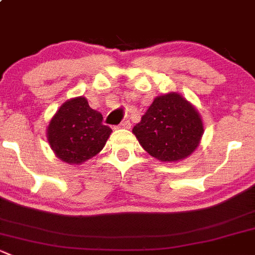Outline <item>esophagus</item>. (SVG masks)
<instances>
[{"label": "esophagus", "instance_id": "1", "mask_svg": "<svg viewBox=\"0 0 255 255\" xmlns=\"http://www.w3.org/2000/svg\"><path fill=\"white\" fill-rule=\"evenodd\" d=\"M116 129H120V128H125V129H128V128H130V122L129 121H125V122H122L121 125L117 126V127H115Z\"/></svg>", "mask_w": 255, "mask_h": 255}]
</instances>
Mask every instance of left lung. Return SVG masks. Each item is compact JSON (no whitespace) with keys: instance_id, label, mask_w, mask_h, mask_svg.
Returning <instances> with one entry per match:
<instances>
[{"instance_id":"left-lung-1","label":"left lung","mask_w":255,"mask_h":255,"mask_svg":"<svg viewBox=\"0 0 255 255\" xmlns=\"http://www.w3.org/2000/svg\"><path fill=\"white\" fill-rule=\"evenodd\" d=\"M132 132L152 157L177 162L191 156L199 146L204 125L193 104L171 92L154 99Z\"/></svg>"}]
</instances>
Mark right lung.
Instances as JSON below:
<instances>
[{"mask_svg":"<svg viewBox=\"0 0 255 255\" xmlns=\"http://www.w3.org/2000/svg\"><path fill=\"white\" fill-rule=\"evenodd\" d=\"M112 129L103 125V115L77 96L61 105L46 129L56 156L69 165H80L103 150Z\"/></svg>","mask_w":255,"mask_h":255,"instance_id":"add662e5","label":"right lung"}]
</instances>
